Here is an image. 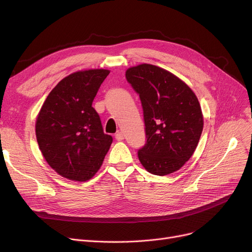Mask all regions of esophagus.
<instances>
[{
    "mask_svg": "<svg viewBox=\"0 0 252 252\" xmlns=\"http://www.w3.org/2000/svg\"><path fill=\"white\" fill-rule=\"evenodd\" d=\"M115 139L117 141H123L125 139V136H124V134L122 133V131H118V133L115 134Z\"/></svg>",
    "mask_w": 252,
    "mask_h": 252,
    "instance_id": "obj_1",
    "label": "esophagus"
}]
</instances>
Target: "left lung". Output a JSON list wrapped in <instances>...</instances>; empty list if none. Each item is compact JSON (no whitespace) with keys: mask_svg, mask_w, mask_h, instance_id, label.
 Here are the masks:
<instances>
[{"mask_svg":"<svg viewBox=\"0 0 252 252\" xmlns=\"http://www.w3.org/2000/svg\"><path fill=\"white\" fill-rule=\"evenodd\" d=\"M126 77L143 108L147 141L138 151L139 160L153 175L174 173L190 159L202 133L197 97L179 77L155 65L130 67Z\"/></svg>","mask_w":252,"mask_h":252,"instance_id":"obj_1","label":"left lung"}]
</instances>
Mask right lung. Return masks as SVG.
<instances>
[{
  "label": "right lung",
  "mask_w": 252,
  "mask_h": 252,
  "mask_svg": "<svg viewBox=\"0 0 252 252\" xmlns=\"http://www.w3.org/2000/svg\"><path fill=\"white\" fill-rule=\"evenodd\" d=\"M107 69L77 71L64 77L44 102L35 123L38 147L60 176L88 181L101 167L112 137L104 134L92 107Z\"/></svg>",
  "instance_id": "obj_1"
}]
</instances>
